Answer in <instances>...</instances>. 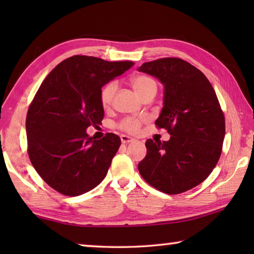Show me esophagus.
Segmentation results:
<instances>
[{
    "instance_id": "obj_1",
    "label": "esophagus",
    "mask_w": 254,
    "mask_h": 254,
    "mask_svg": "<svg viewBox=\"0 0 254 254\" xmlns=\"http://www.w3.org/2000/svg\"><path fill=\"white\" fill-rule=\"evenodd\" d=\"M120 137H121L122 143H130V142H133V141H135V139H133V137L126 135V134H122Z\"/></svg>"
}]
</instances>
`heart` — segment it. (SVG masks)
<instances>
[{"label": "heart", "mask_w": 254, "mask_h": 254, "mask_svg": "<svg viewBox=\"0 0 254 254\" xmlns=\"http://www.w3.org/2000/svg\"><path fill=\"white\" fill-rule=\"evenodd\" d=\"M131 84L134 88V91L137 93V95L142 97L145 94L149 92H157V84L151 77L147 75H137L133 77L131 80ZM118 89V84L115 81H110V83L105 84L100 91V101L101 105L104 109H109L113 101L114 94ZM144 122L142 119H136V118H126L123 119L121 122L119 123V127L122 131H126L131 134H136L139 133L141 126Z\"/></svg>", "instance_id": "heart-1"}]
</instances>
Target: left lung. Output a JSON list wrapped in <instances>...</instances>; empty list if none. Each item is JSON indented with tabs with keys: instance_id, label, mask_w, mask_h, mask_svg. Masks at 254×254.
<instances>
[{
	"instance_id": "8db88e82",
	"label": "left lung",
	"mask_w": 254,
	"mask_h": 254,
	"mask_svg": "<svg viewBox=\"0 0 254 254\" xmlns=\"http://www.w3.org/2000/svg\"><path fill=\"white\" fill-rule=\"evenodd\" d=\"M165 85L156 127L169 141L148 139L147 156L137 165L149 185L177 195L203 183L221 157L225 118L212 84L195 66L180 58H160L139 68Z\"/></svg>"
}]
</instances>
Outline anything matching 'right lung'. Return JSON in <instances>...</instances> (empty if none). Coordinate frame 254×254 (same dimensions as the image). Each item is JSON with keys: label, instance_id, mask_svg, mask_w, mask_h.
Segmentation results:
<instances>
[{"label": "right lung", "instance_id": "obj_1", "mask_svg": "<svg viewBox=\"0 0 254 254\" xmlns=\"http://www.w3.org/2000/svg\"><path fill=\"white\" fill-rule=\"evenodd\" d=\"M133 65L72 56L49 72L34 95L25 120L28 154L40 177L60 194H85L105 178L121 139L106 133L95 140L86 128L104 118L101 88Z\"/></svg>", "mask_w": 254, "mask_h": 254}]
</instances>
